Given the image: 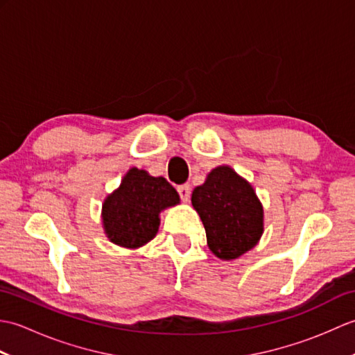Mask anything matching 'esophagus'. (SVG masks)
<instances>
[{"label": "esophagus", "mask_w": 355, "mask_h": 355, "mask_svg": "<svg viewBox=\"0 0 355 355\" xmlns=\"http://www.w3.org/2000/svg\"><path fill=\"white\" fill-rule=\"evenodd\" d=\"M178 193H180V197H182V200L184 202H187V201H189V198H191V186L189 184L180 186L178 187Z\"/></svg>", "instance_id": "esophagus-1"}]
</instances>
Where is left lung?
<instances>
[{
    "label": "left lung",
    "instance_id": "1",
    "mask_svg": "<svg viewBox=\"0 0 355 355\" xmlns=\"http://www.w3.org/2000/svg\"><path fill=\"white\" fill-rule=\"evenodd\" d=\"M192 206L205 225L207 245L216 258L238 259L259 243L263 233V207L253 186L223 164L192 192Z\"/></svg>",
    "mask_w": 355,
    "mask_h": 355
}]
</instances>
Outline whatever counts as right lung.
I'll return each instance as SVG.
<instances>
[{
	"label": "right lung",
	"mask_w": 355,
	"mask_h": 355,
	"mask_svg": "<svg viewBox=\"0 0 355 355\" xmlns=\"http://www.w3.org/2000/svg\"><path fill=\"white\" fill-rule=\"evenodd\" d=\"M180 205V195L163 177L131 168L102 202V227L112 244L140 248L154 239L160 214Z\"/></svg>",
	"instance_id": "1"
}]
</instances>
